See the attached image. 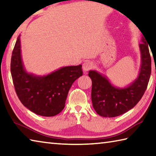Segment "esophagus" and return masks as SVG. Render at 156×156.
Instances as JSON below:
<instances>
[{"mask_svg": "<svg viewBox=\"0 0 156 156\" xmlns=\"http://www.w3.org/2000/svg\"><path fill=\"white\" fill-rule=\"evenodd\" d=\"M93 63L91 62H89V61H87L83 63V69L84 72H87V71L90 70L93 67Z\"/></svg>", "mask_w": 156, "mask_h": 156, "instance_id": "obj_1", "label": "esophagus"}]
</instances>
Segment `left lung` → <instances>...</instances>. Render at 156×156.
I'll use <instances>...</instances> for the list:
<instances>
[{"label":"left lung","mask_w":156,"mask_h":156,"mask_svg":"<svg viewBox=\"0 0 156 156\" xmlns=\"http://www.w3.org/2000/svg\"><path fill=\"white\" fill-rule=\"evenodd\" d=\"M139 44L141 65L138 76L124 88L115 87L107 77L96 70H90L92 81L91 101L98 114L106 118L122 115L138 104L146 91L151 72V59L146 38Z\"/></svg>","instance_id":"8db88e82"}]
</instances>
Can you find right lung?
Masks as SVG:
<instances>
[{"label": "right lung", "mask_w": 156, "mask_h": 156, "mask_svg": "<svg viewBox=\"0 0 156 156\" xmlns=\"http://www.w3.org/2000/svg\"><path fill=\"white\" fill-rule=\"evenodd\" d=\"M11 73L15 91L25 107L36 114L50 117L64 109L68 92L76 79L83 76L82 65L60 68L46 76L25 70L21 56L20 36L11 59Z\"/></svg>", "instance_id": "1"}]
</instances>
